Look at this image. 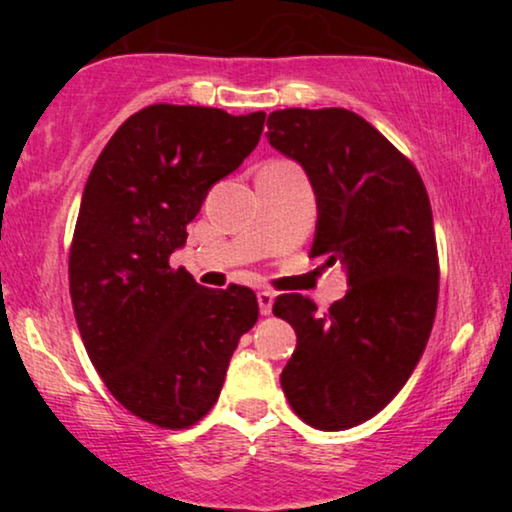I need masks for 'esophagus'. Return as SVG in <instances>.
Instances as JSON below:
<instances>
[{
    "mask_svg": "<svg viewBox=\"0 0 512 512\" xmlns=\"http://www.w3.org/2000/svg\"><path fill=\"white\" fill-rule=\"evenodd\" d=\"M256 298H258V310H261V314H270L272 312V303H275V293L258 291Z\"/></svg>",
    "mask_w": 512,
    "mask_h": 512,
    "instance_id": "34e87169",
    "label": "esophagus"
}]
</instances>
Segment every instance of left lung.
Masks as SVG:
<instances>
[{
  "label": "left lung",
  "instance_id": "8db88e82",
  "mask_svg": "<svg viewBox=\"0 0 512 512\" xmlns=\"http://www.w3.org/2000/svg\"><path fill=\"white\" fill-rule=\"evenodd\" d=\"M272 149L296 160L317 198L310 256L338 261L347 293L326 314L300 293L272 312L298 335L282 370L296 415L324 431L375 417L422 359L438 305L431 202L415 165L349 109H279Z\"/></svg>",
  "mask_w": 512,
  "mask_h": 512
}]
</instances>
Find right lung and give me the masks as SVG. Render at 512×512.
I'll list each match as a JSON object with an SVG mask.
<instances>
[{
	"label": "right lung",
	"mask_w": 512,
	"mask_h": 512,
	"mask_svg": "<svg viewBox=\"0 0 512 512\" xmlns=\"http://www.w3.org/2000/svg\"><path fill=\"white\" fill-rule=\"evenodd\" d=\"M263 123V111L151 104L114 132L83 188L69 251L76 326L116 401L163 429L212 410L258 319L254 291L205 289L170 256L209 188L256 149Z\"/></svg>",
	"instance_id": "right-lung-1"
}]
</instances>
